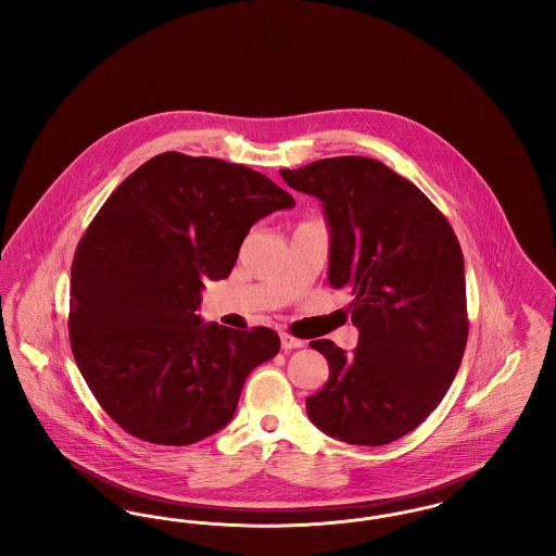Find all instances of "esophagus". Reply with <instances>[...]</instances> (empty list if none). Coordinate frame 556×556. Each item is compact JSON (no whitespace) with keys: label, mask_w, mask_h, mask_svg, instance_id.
<instances>
[{"label":"esophagus","mask_w":556,"mask_h":556,"mask_svg":"<svg viewBox=\"0 0 556 556\" xmlns=\"http://www.w3.org/2000/svg\"><path fill=\"white\" fill-rule=\"evenodd\" d=\"M306 344L304 340H298V338H293L290 333H281V348L283 350H293V348H302V345Z\"/></svg>","instance_id":"1"}]
</instances>
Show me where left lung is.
<instances>
[{
  "mask_svg": "<svg viewBox=\"0 0 556 556\" xmlns=\"http://www.w3.org/2000/svg\"><path fill=\"white\" fill-rule=\"evenodd\" d=\"M323 202L331 231L329 283L354 295L358 345L317 340L329 379L306 397L308 419L356 446L413 431L446 396L469 336L465 261L446 216L379 160L338 156L281 168Z\"/></svg>",
  "mask_w": 556,
  "mask_h": 556,
  "instance_id": "obj_1",
  "label": "left lung"
}]
</instances>
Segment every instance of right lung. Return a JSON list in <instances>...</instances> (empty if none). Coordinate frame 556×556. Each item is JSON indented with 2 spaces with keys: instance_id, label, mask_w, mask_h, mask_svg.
I'll use <instances>...</instances> for the list:
<instances>
[{
  "instance_id": "obj_1",
  "label": "right lung",
  "mask_w": 556,
  "mask_h": 556,
  "mask_svg": "<svg viewBox=\"0 0 556 556\" xmlns=\"http://www.w3.org/2000/svg\"><path fill=\"white\" fill-rule=\"evenodd\" d=\"M295 202L225 160L164 152L112 191L71 268L80 375L127 433L195 444L233 419L250 370L279 352L268 327L202 323L204 281L229 277L250 227Z\"/></svg>"
}]
</instances>
